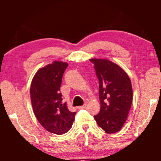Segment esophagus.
Here are the masks:
<instances>
[{
	"instance_id": "esophagus-1",
	"label": "esophagus",
	"mask_w": 161,
	"mask_h": 161,
	"mask_svg": "<svg viewBox=\"0 0 161 161\" xmlns=\"http://www.w3.org/2000/svg\"><path fill=\"white\" fill-rule=\"evenodd\" d=\"M86 106V103H85L83 105H82V106H79V107H78V109H85V107Z\"/></svg>"
}]
</instances>
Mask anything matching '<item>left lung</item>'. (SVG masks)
I'll return each instance as SVG.
<instances>
[{"instance_id":"left-lung-1","label":"left lung","mask_w":161,"mask_h":161,"mask_svg":"<svg viewBox=\"0 0 161 161\" xmlns=\"http://www.w3.org/2000/svg\"><path fill=\"white\" fill-rule=\"evenodd\" d=\"M99 83L101 109L94 116L106 133L119 131L127 119L132 102V88L128 75L120 66L105 59H90Z\"/></svg>"}]
</instances>
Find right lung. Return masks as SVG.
Segmentation results:
<instances>
[{
	"label": "right lung",
	"instance_id": "obj_1",
	"mask_svg": "<svg viewBox=\"0 0 161 161\" xmlns=\"http://www.w3.org/2000/svg\"><path fill=\"white\" fill-rule=\"evenodd\" d=\"M66 62H53L39 70L30 87L34 114L49 132L64 134L71 128L76 112H71L63 103L60 88Z\"/></svg>",
	"mask_w": 161,
	"mask_h": 161
}]
</instances>
